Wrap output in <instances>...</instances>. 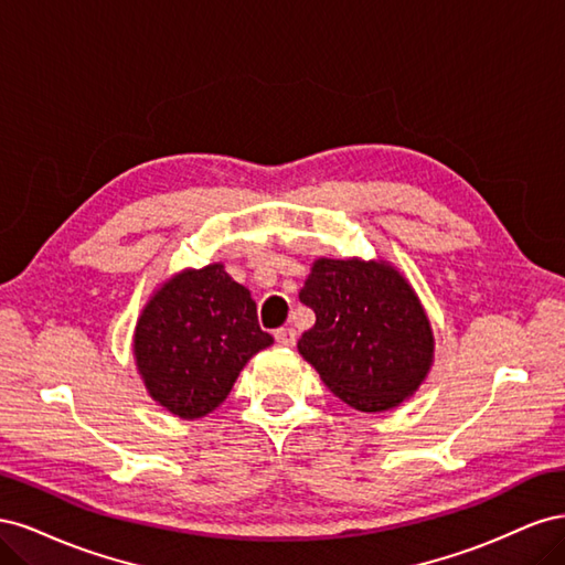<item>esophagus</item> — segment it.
<instances>
[{
  "instance_id": "esophagus-1",
  "label": "esophagus",
  "mask_w": 565,
  "mask_h": 565,
  "mask_svg": "<svg viewBox=\"0 0 565 565\" xmlns=\"http://www.w3.org/2000/svg\"><path fill=\"white\" fill-rule=\"evenodd\" d=\"M276 341L280 347H295L297 344V330L295 328H280L276 330Z\"/></svg>"
}]
</instances>
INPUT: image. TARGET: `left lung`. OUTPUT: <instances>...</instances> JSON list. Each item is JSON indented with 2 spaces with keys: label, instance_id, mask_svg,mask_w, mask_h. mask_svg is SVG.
Returning <instances> with one entry per match:
<instances>
[{
  "label": "left lung",
  "instance_id": "obj_1",
  "mask_svg": "<svg viewBox=\"0 0 565 565\" xmlns=\"http://www.w3.org/2000/svg\"><path fill=\"white\" fill-rule=\"evenodd\" d=\"M316 324L299 353L337 398L361 413H386L429 377L431 320L403 273L384 259L313 262L301 292Z\"/></svg>",
  "mask_w": 565,
  "mask_h": 565
}]
</instances>
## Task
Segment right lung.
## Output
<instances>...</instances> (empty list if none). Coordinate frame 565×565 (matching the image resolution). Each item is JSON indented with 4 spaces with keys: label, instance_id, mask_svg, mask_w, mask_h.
Wrapping results in <instances>:
<instances>
[{
    "label": "right lung",
    "instance_id": "obj_1",
    "mask_svg": "<svg viewBox=\"0 0 565 565\" xmlns=\"http://www.w3.org/2000/svg\"><path fill=\"white\" fill-rule=\"evenodd\" d=\"M270 344L249 289L216 262L183 268L150 295L131 351L148 396L181 419H200L226 401L249 358Z\"/></svg>",
    "mask_w": 565,
    "mask_h": 565
}]
</instances>
